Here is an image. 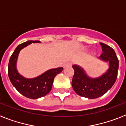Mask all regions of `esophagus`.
Returning <instances> with one entry per match:
<instances>
[{
  "instance_id": "34e87169",
  "label": "esophagus",
  "mask_w": 126,
  "mask_h": 126,
  "mask_svg": "<svg viewBox=\"0 0 126 126\" xmlns=\"http://www.w3.org/2000/svg\"><path fill=\"white\" fill-rule=\"evenodd\" d=\"M72 64H73V62H66V63H65V64L64 65V67H67V66H71V65H72Z\"/></svg>"
}]
</instances>
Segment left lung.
Segmentation results:
<instances>
[{"instance_id":"left-lung-1","label":"left lung","mask_w":126,"mask_h":126,"mask_svg":"<svg viewBox=\"0 0 126 126\" xmlns=\"http://www.w3.org/2000/svg\"><path fill=\"white\" fill-rule=\"evenodd\" d=\"M103 53L100 59L109 62V69L105 74L98 78H90L83 69L76 65H73L74 74L72 80L73 90L79 96L94 99L102 96L112 87L117 78L119 60L112 47L100 43Z\"/></svg>"}]
</instances>
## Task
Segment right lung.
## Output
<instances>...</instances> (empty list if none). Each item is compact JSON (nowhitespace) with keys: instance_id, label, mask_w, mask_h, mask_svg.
I'll return each instance as SVG.
<instances>
[{"instance_id":"obj_1","label":"right lung","mask_w":126,"mask_h":126,"mask_svg":"<svg viewBox=\"0 0 126 126\" xmlns=\"http://www.w3.org/2000/svg\"><path fill=\"white\" fill-rule=\"evenodd\" d=\"M38 42H40L29 40L19 45L11 56L8 64V76L11 83L21 94L32 99L39 98L49 93L54 78L63 70V67L52 69L33 79H26L19 74L16 65L20 50L32 43Z\"/></svg>"}]
</instances>
